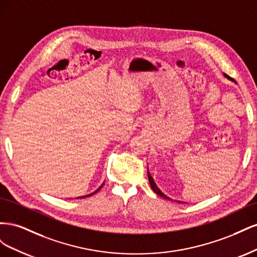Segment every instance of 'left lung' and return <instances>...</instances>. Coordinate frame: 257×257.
Segmentation results:
<instances>
[{"mask_svg":"<svg viewBox=\"0 0 257 257\" xmlns=\"http://www.w3.org/2000/svg\"><path fill=\"white\" fill-rule=\"evenodd\" d=\"M224 77H226V78L228 79V80H230V81H232V82H235L236 83V81L232 79V78H230L229 76H227L226 74H224ZM148 179H149V183H150V185H151V189L154 191V193H157L158 195H160L161 197H163V198H165V199H169V200H173L172 198L170 197H168V196H166L164 193H163L159 188H158V185H157V183L154 182V179L152 178V176L150 175V173H149V169H148ZM175 201H177V203H182V201H180V200H175Z\"/></svg>","mask_w":257,"mask_h":257,"instance_id":"1","label":"left lung"}]
</instances>
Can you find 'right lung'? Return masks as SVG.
I'll return each instance as SVG.
<instances>
[{"label": "right lung", "mask_w": 257, "mask_h": 257, "mask_svg": "<svg viewBox=\"0 0 257 257\" xmlns=\"http://www.w3.org/2000/svg\"><path fill=\"white\" fill-rule=\"evenodd\" d=\"M103 185H104V183H103L102 185H100V186H99V188H98V189H97L96 191H94V192H93V193H91V194H88V195H84V196H80V197H77V198H84V197H88V196H92V195H93V194H95L96 192H98V191L100 190V188H102V186H103Z\"/></svg>", "instance_id": "right-lung-1"}]
</instances>
